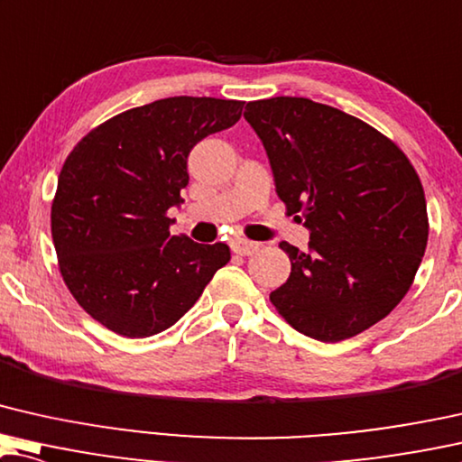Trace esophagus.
I'll return each mask as SVG.
<instances>
[{"mask_svg":"<svg viewBox=\"0 0 462 462\" xmlns=\"http://www.w3.org/2000/svg\"><path fill=\"white\" fill-rule=\"evenodd\" d=\"M256 247H258L256 242H250V239H245V237L231 239V250H233V254H239V256H250Z\"/></svg>","mask_w":462,"mask_h":462,"instance_id":"1","label":"esophagus"}]
</instances>
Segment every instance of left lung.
I'll return each instance as SVG.
<instances>
[{"label":"left lung","instance_id":"obj_1","mask_svg":"<svg viewBox=\"0 0 462 462\" xmlns=\"http://www.w3.org/2000/svg\"><path fill=\"white\" fill-rule=\"evenodd\" d=\"M277 196L310 229L309 252L281 242L291 273L271 302L319 342L354 337L396 309L423 260L430 218L406 153L356 116L309 97L247 102Z\"/></svg>","mask_w":462,"mask_h":462}]
</instances>
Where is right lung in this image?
I'll use <instances>...</instances> for the list:
<instances>
[{
	"label": "right lung",
	"instance_id": "1",
	"mask_svg": "<svg viewBox=\"0 0 462 462\" xmlns=\"http://www.w3.org/2000/svg\"><path fill=\"white\" fill-rule=\"evenodd\" d=\"M242 108L237 99H158L97 125L64 160L51 202L58 266L106 329H169L231 260L225 244L171 236L169 208L183 202L193 145L236 125Z\"/></svg>",
	"mask_w": 462,
	"mask_h": 462
}]
</instances>
